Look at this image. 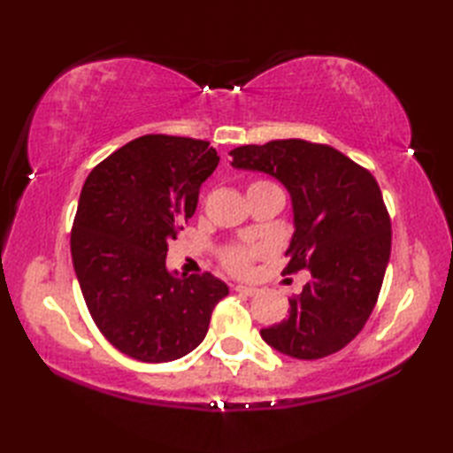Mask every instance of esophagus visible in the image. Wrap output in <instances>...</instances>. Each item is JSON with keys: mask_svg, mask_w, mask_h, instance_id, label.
I'll list each match as a JSON object with an SVG mask.
<instances>
[{"mask_svg": "<svg viewBox=\"0 0 453 453\" xmlns=\"http://www.w3.org/2000/svg\"><path fill=\"white\" fill-rule=\"evenodd\" d=\"M234 290H235L237 294L249 296V297H253V296L258 294V288H255V286H245V284H235Z\"/></svg>", "mask_w": 453, "mask_h": 453, "instance_id": "esophagus-1", "label": "esophagus"}]
</instances>
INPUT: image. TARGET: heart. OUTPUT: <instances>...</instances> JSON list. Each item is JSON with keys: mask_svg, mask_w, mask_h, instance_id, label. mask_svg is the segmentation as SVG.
<instances>
[{"mask_svg": "<svg viewBox=\"0 0 453 453\" xmlns=\"http://www.w3.org/2000/svg\"><path fill=\"white\" fill-rule=\"evenodd\" d=\"M266 185H271V182L257 180V182H253V185L249 187V188H253V187H266ZM255 255H258L257 249L229 247V249H226L224 253H221V261H224V265H226L232 273L242 274V273H247V271H249V265H251V258H253Z\"/></svg>", "mask_w": 453, "mask_h": 453, "instance_id": "1", "label": "heart"}]
</instances>
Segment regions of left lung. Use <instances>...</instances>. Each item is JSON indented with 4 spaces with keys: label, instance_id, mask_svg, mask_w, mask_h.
Segmentation results:
<instances>
[{
    "label": "left lung",
    "instance_id": "left-lung-1",
    "mask_svg": "<svg viewBox=\"0 0 453 453\" xmlns=\"http://www.w3.org/2000/svg\"><path fill=\"white\" fill-rule=\"evenodd\" d=\"M232 167L280 180L292 200L294 234L284 273L310 271L286 319L263 341L297 360L344 349L368 321L391 253V221L370 171L334 148L273 140L229 151Z\"/></svg>",
    "mask_w": 453,
    "mask_h": 453
}]
</instances>
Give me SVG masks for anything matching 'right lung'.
<instances>
[{"label": "right lung", "mask_w": 453, "mask_h": 453, "mask_svg": "<svg viewBox=\"0 0 453 453\" xmlns=\"http://www.w3.org/2000/svg\"><path fill=\"white\" fill-rule=\"evenodd\" d=\"M210 142L151 134L95 167L81 188L72 261L99 331L122 354L159 364L204 341L229 288L211 274L169 271L167 243L195 214L218 167Z\"/></svg>", "instance_id": "right-lung-1"}]
</instances>
